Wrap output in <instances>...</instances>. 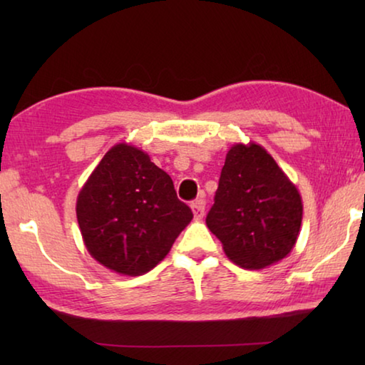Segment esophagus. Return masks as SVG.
Listing matches in <instances>:
<instances>
[{
  "label": "esophagus",
  "instance_id": "1",
  "mask_svg": "<svg viewBox=\"0 0 365 365\" xmlns=\"http://www.w3.org/2000/svg\"><path fill=\"white\" fill-rule=\"evenodd\" d=\"M205 207H206V201L202 200V197H197L196 201L191 202V211H193L196 220L202 219V215H205Z\"/></svg>",
  "mask_w": 365,
  "mask_h": 365
}]
</instances>
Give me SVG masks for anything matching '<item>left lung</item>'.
Masks as SVG:
<instances>
[{
    "instance_id": "left-lung-1",
    "label": "left lung",
    "mask_w": 365,
    "mask_h": 365,
    "mask_svg": "<svg viewBox=\"0 0 365 365\" xmlns=\"http://www.w3.org/2000/svg\"><path fill=\"white\" fill-rule=\"evenodd\" d=\"M301 220L299 191L275 159L261 145H233L206 217L227 257L250 270L279 262L294 248Z\"/></svg>"
}]
</instances>
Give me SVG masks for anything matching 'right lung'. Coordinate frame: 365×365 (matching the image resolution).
<instances>
[{
    "instance_id": "right-lung-1",
    "label": "right lung",
    "mask_w": 365,
    "mask_h": 365,
    "mask_svg": "<svg viewBox=\"0 0 365 365\" xmlns=\"http://www.w3.org/2000/svg\"><path fill=\"white\" fill-rule=\"evenodd\" d=\"M76 211L91 257L128 277L156 267L193 219L172 178L127 143L104 154L80 190Z\"/></svg>"
}]
</instances>
